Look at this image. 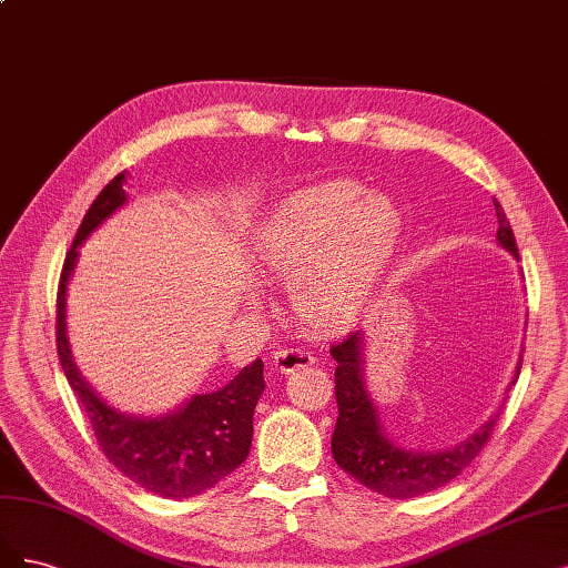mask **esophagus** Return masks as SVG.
Wrapping results in <instances>:
<instances>
[{
	"label": "esophagus",
	"mask_w": 568,
	"mask_h": 568,
	"mask_svg": "<svg viewBox=\"0 0 568 568\" xmlns=\"http://www.w3.org/2000/svg\"><path fill=\"white\" fill-rule=\"evenodd\" d=\"M311 363H314V356L304 349H295V346H285V349L273 352V356H271V365L278 373H292V371L304 368V365H311Z\"/></svg>",
	"instance_id": "1"
}]
</instances>
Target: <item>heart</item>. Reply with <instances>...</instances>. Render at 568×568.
I'll return each instance as SVG.
<instances>
[{
  "label": "heart",
  "instance_id": "heart-1",
  "mask_svg": "<svg viewBox=\"0 0 568 568\" xmlns=\"http://www.w3.org/2000/svg\"><path fill=\"white\" fill-rule=\"evenodd\" d=\"M398 207L352 181L292 193L254 235V266L287 278L295 314L314 327H339L368 304L398 245ZM257 297H252V304Z\"/></svg>",
  "mask_w": 568,
  "mask_h": 568
}]
</instances>
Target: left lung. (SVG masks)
I'll use <instances>...</instances> for the list:
<instances>
[{
    "instance_id": "8db88e82",
    "label": "left lung",
    "mask_w": 568,
    "mask_h": 568,
    "mask_svg": "<svg viewBox=\"0 0 568 568\" xmlns=\"http://www.w3.org/2000/svg\"><path fill=\"white\" fill-rule=\"evenodd\" d=\"M493 205H496L498 214V245L519 260L515 233H511V226L496 197H493ZM331 354L337 361L335 394L339 410L331 442L333 457L356 481L375 493H382V496L404 500L446 486L481 453L493 427H496L500 413L490 415L488 423L467 436L465 442L444 450H410L398 446L384 432L377 406L368 392V382H365L363 331H356L346 335V339L333 344ZM519 371L521 356L511 384L517 382Z\"/></svg>"
}]
</instances>
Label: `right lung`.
Instances as JSON below:
<instances>
[{
  "mask_svg": "<svg viewBox=\"0 0 568 568\" xmlns=\"http://www.w3.org/2000/svg\"><path fill=\"white\" fill-rule=\"evenodd\" d=\"M124 181V174H118L91 203L65 257L57 300L59 361L108 460L160 498H193L245 463L252 446V415L266 387L264 363L262 358L252 361L226 387L193 394L162 415L122 413L91 389L72 361L68 342V283L75 273L82 243L126 203Z\"/></svg>",
  "mask_w": 568,
  "mask_h": 568,
  "instance_id": "1",
  "label": "right lung"
}]
</instances>
